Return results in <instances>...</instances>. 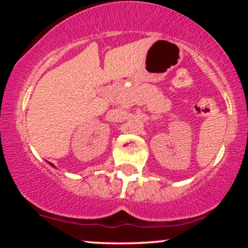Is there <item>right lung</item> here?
I'll use <instances>...</instances> for the list:
<instances>
[{"instance_id": "1", "label": "right lung", "mask_w": 248, "mask_h": 248, "mask_svg": "<svg viewBox=\"0 0 248 248\" xmlns=\"http://www.w3.org/2000/svg\"><path fill=\"white\" fill-rule=\"evenodd\" d=\"M50 164H51V166H52V167H55V166H53V164H52V163H50Z\"/></svg>"}]
</instances>
